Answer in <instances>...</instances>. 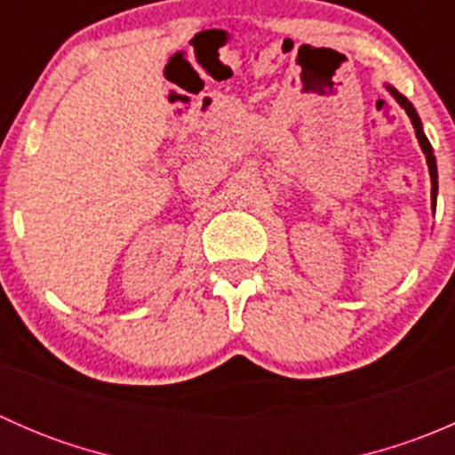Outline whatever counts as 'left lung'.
I'll return each instance as SVG.
<instances>
[{
	"instance_id": "1",
	"label": "left lung",
	"mask_w": 455,
	"mask_h": 455,
	"mask_svg": "<svg viewBox=\"0 0 455 455\" xmlns=\"http://www.w3.org/2000/svg\"><path fill=\"white\" fill-rule=\"evenodd\" d=\"M385 87H387L389 94H392L394 99L398 100V105H401V108L405 109L407 116L411 118V125H414V130H416V139H419V142H420V149H423V154H425V158H427V167H429V176H431V204H434V209H435V196H438V169H435L434 149H431L429 140H427V136H425V132H423V123H420V116H419V114H416L414 105H411L410 100H407L405 96L401 94V92L394 90L392 85H385Z\"/></svg>"
}]
</instances>
